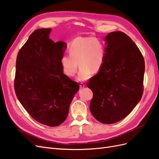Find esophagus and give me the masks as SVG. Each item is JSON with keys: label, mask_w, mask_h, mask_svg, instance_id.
Listing matches in <instances>:
<instances>
[{"label": "esophagus", "mask_w": 159, "mask_h": 159, "mask_svg": "<svg viewBox=\"0 0 159 159\" xmlns=\"http://www.w3.org/2000/svg\"><path fill=\"white\" fill-rule=\"evenodd\" d=\"M85 87V84H84V83H80V89H82V88H84Z\"/></svg>", "instance_id": "obj_1"}]
</instances>
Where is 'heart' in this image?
I'll use <instances>...</instances> for the list:
<instances>
[{
  "label": "heart",
  "mask_w": 159,
  "mask_h": 159,
  "mask_svg": "<svg viewBox=\"0 0 159 159\" xmlns=\"http://www.w3.org/2000/svg\"><path fill=\"white\" fill-rule=\"evenodd\" d=\"M69 54L60 58L64 73L74 77L80 68L77 80L84 81L102 69L105 61V48L103 43L95 37H78L72 40L68 48ZM79 65H77V63Z\"/></svg>",
  "instance_id": "obj_1"
}]
</instances>
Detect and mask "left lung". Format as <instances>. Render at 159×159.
Returning <instances> with one entry per match:
<instances>
[{"label": "left lung", "instance_id": "left-lung-1", "mask_svg": "<svg viewBox=\"0 0 159 159\" xmlns=\"http://www.w3.org/2000/svg\"><path fill=\"white\" fill-rule=\"evenodd\" d=\"M103 40L104 64L88 84L93 94L89 109L98 121L112 124L126 117L140 102L145 61L137 45L124 32H111Z\"/></svg>", "mask_w": 159, "mask_h": 159}]
</instances>
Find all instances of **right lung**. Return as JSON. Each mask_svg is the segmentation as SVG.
Returning a JSON list of instances; mask_svg holds the SVG:
<instances>
[{
  "label": "right lung",
  "mask_w": 159,
  "mask_h": 159,
  "mask_svg": "<svg viewBox=\"0 0 159 159\" xmlns=\"http://www.w3.org/2000/svg\"><path fill=\"white\" fill-rule=\"evenodd\" d=\"M51 28L34 32L19 51L14 89L30 116L49 127L58 126L68 117L78 83L64 74L60 58L66 43L49 38Z\"/></svg>",
  "instance_id": "obj_1"
}]
</instances>
